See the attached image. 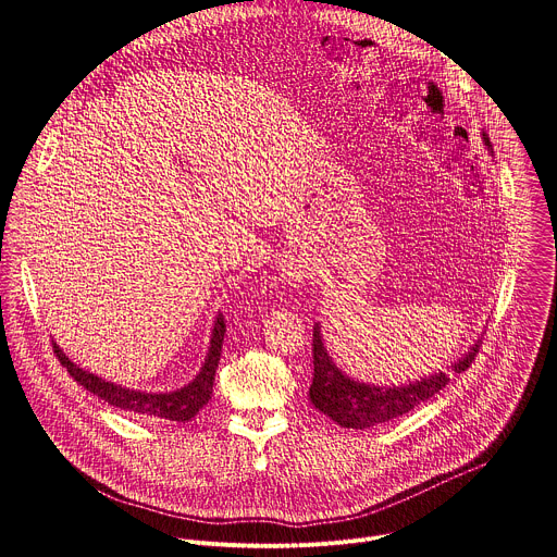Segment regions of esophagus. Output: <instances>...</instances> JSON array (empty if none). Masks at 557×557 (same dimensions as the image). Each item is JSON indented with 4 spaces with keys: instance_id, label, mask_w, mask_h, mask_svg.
I'll list each match as a JSON object with an SVG mask.
<instances>
[{
    "instance_id": "34e87169",
    "label": "esophagus",
    "mask_w": 557,
    "mask_h": 557,
    "mask_svg": "<svg viewBox=\"0 0 557 557\" xmlns=\"http://www.w3.org/2000/svg\"><path fill=\"white\" fill-rule=\"evenodd\" d=\"M280 275H282L284 284H288V286H293V288H299V286L306 282L308 271H306L301 264H297V262H288V264H284V267L280 269Z\"/></svg>"
}]
</instances>
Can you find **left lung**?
<instances>
[{
    "label": "left lung",
    "instance_id": "1",
    "mask_svg": "<svg viewBox=\"0 0 557 557\" xmlns=\"http://www.w3.org/2000/svg\"><path fill=\"white\" fill-rule=\"evenodd\" d=\"M483 143L494 156L492 143L487 134L483 132ZM479 342L469 346L467 352H462L447 370H438L432 374H423L414 381L406 383H368L359 381L350 374H346L335 359L331 357L322 326L317 322L312 326V385H310V404L331 417L337 425L348 428V430H368L381 423H387L392 419H399L421 406L423 401L432 399L434 394H438L447 383L451 372H465L475 352H479Z\"/></svg>",
    "mask_w": 557,
    "mask_h": 557
}]
</instances>
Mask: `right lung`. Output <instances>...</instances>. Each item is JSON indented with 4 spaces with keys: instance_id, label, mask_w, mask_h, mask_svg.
I'll return each instance as SVG.
<instances>
[{
    "instance_id": "1",
    "label": "right lung",
    "mask_w": 557,
    "mask_h": 557,
    "mask_svg": "<svg viewBox=\"0 0 557 557\" xmlns=\"http://www.w3.org/2000/svg\"><path fill=\"white\" fill-rule=\"evenodd\" d=\"M224 333H226V326H224L222 314H215L207 355H205V361H202L200 370L196 372V376L176 389H163V392L134 389V387H125L121 383L108 381L99 374L84 370L82 366H76L61 350V346L57 342H52V346H54V352H57L61 366L67 368L70 376L78 385L86 387L90 394H95L97 399H101L114 408H121L125 412L145 417V419H165V421L185 423V421H191L202 410V406H207L211 399Z\"/></svg>"
}]
</instances>
